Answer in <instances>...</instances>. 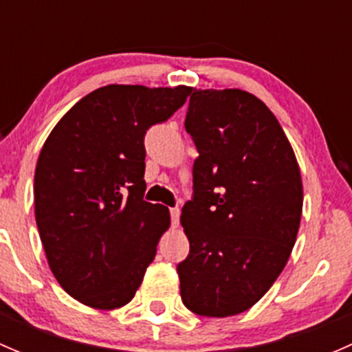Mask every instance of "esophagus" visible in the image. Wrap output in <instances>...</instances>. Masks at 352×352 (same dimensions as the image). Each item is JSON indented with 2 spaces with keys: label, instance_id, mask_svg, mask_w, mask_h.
Returning a JSON list of instances; mask_svg holds the SVG:
<instances>
[{
  "label": "esophagus",
  "instance_id": "esophagus-1",
  "mask_svg": "<svg viewBox=\"0 0 352 352\" xmlns=\"http://www.w3.org/2000/svg\"><path fill=\"white\" fill-rule=\"evenodd\" d=\"M170 219H172V225L177 226L180 221V209L179 208H170Z\"/></svg>",
  "mask_w": 352,
  "mask_h": 352
}]
</instances>
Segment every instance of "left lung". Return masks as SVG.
Here are the masks:
<instances>
[{
  "label": "left lung",
  "instance_id": "obj_1",
  "mask_svg": "<svg viewBox=\"0 0 352 352\" xmlns=\"http://www.w3.org/2000/svg\"><path fill=\"white\" fill-rule=\"evenodd\" d=\"M186 131L199 156L182 208L190 250L177 265L184 305L202 317L254 307L285 269L300 228V166L274 113L243 90H194Z\"/></svg>",
  "mask_w": 352,
  "mask_h": 352
}]
</instances>
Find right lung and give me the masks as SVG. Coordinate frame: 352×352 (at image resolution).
Masks as SVG:
<instances>
[{
	"label": "right lung",
	"mask_w": 352,
	"mask_h": 352,
	"mask_svg": "<svg viewBox=\"0 0 352 352\" xmlns=\"http://www.w3.org/2000/svg\"><path fill=\"white\" fill-rule=\"evenodd\" d=\"M190 91L107 85L67 110L42 146L34 179L38 235L54 278L87 307L129 303L153 262L170 212L144 201V134Z\"/></svg>",
	"instance_id": "1"
}]
</instances>
